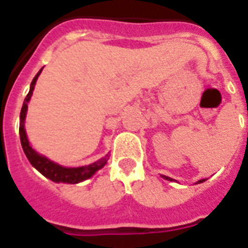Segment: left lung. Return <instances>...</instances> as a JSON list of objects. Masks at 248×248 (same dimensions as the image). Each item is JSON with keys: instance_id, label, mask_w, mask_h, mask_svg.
Masks as SVG:
<instances>
[{"instance_id": "obj_1", "label": "left lung", "mask_w": 248, "mask_h": 248, "mask_svg": "<svg viewBox=\"0 0 248 248\" xmlns=\"http://www.w3.org/2000/svg\"><path fill=\"white\" fill-rule=\"evenodd\" d=\"M166 179H167V180H168L170 177H166ZM203 181H205V179H202V180H199V183H203Z\"/></svg>"}]
</instances>
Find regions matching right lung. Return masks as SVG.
<instances>
[{
  "instance_id": "obj_1",
  "label": "right lung",
  "mask_w": 248,
  "mask_h": 248,
  "mask_svg": "<svg viewBox=\"0 0 248 248\" xmlns=\"http://www.w3.org/2000/svg\"><path fill=\"white\" fill-rule=\"evenodd\" d=\"M42 72L40 69L39 72L36 73V76L32 78L30 85V92L27 93L23 106H22L21 115H19V138H21V144L23 148V152L27 156L29 161L31 163V166L35 167L36 170H39L40 173L46 176L49 180L55 181V183H68V184H78L80 181H84L92 177V176L96 173L97 170H101L102 167L105 166L106 161L109 159V155H106L105 157H102L101 160L96 161V163H92L89 166L85 167H78V168H65L54 163V161L48 160L47 157L42 156L38 152H35L31 148L30 143L27 140L26 131H25V118H26V111H27V104L31 98L34 87H35V82L38 80V76Z\"/></svg>"
}]
</instances>
